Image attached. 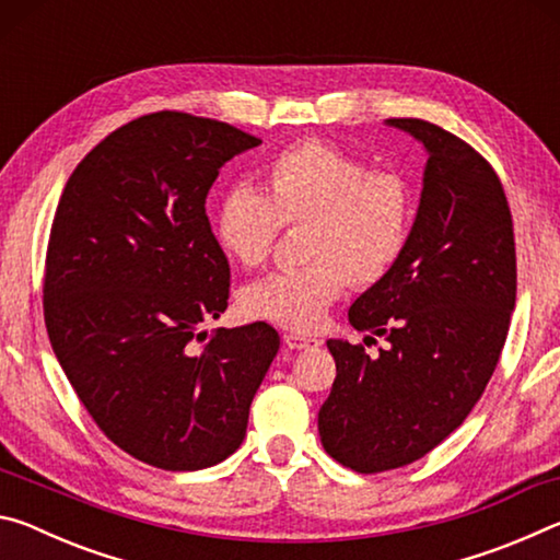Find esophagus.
Masks as SVG:
<instances>
[{
    "mask_svg": "<svg viewBox=\"0 0 560 560\" xmlns=\"http://www.w3.org/2000/svg\"><path fill=\"white\" fill-rule=\"evenodd\" d=\"M283 340H287V346H289L291 350H306V348L320 346L318 338H314V336H303V334H287V336H283Z\"/></svg>",
    "mask_w": 560,
    "mask_h": 560,
    "instance_id": "esophagus-1",
    "label": "esophagus"
}]
</instances>
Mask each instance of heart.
<instances>
[{
    "label": "heart",
    "mask_w": 560,
    "mask_h": 560,
    "mask_svg": "<svg viewBox=\"0 0 560 560\" xmlns=\"http://www.w3.org/2000/svg\"><path fill=\"white\" fill-rule=\"evenodd\" d=\"M417 197L402 175L368 167L334 145L306 140L271 160L259 192L236 187L214 214L222 252L244 269L269 259L281 226L303 230V269L277 271L242 291L267 324L314 330L346 291L383 281L410 244Z\"/></svg>",
    "instance_id": "1"
}]
</instances>
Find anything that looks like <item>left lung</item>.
I'll use <instances>...</instances> for the list:
<instances>
[{
  "label": "left lung",
  "instance_id": "1",
  "mask_svg": "<svg viewBox=\"0 0 560 560\" xmlns=\"http://www.w3.org/2000/svg\"><path fill=\"white\" fill-rule=\"evenodd\" d=\"M428 165L402 259L348 311L365 340L330 338L336 381L318 410L324 450L375 474L432 452L467 420L499 363L516 303L514 224L499 177L477 150L420 118H390Z\"/></svg>",
  "mask_w": 560,
  "mask_h": 560
}]
</instances>
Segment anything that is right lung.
Instances as JSON below:
<instances>
[{
    "label": "right lung",
    "mask_w": 560,
    "mask_h": 560,
    "mask_svg": "<svg viewBox=\"0 0 560 560\" xmlns=\"http://www.w3.org/2000/svg\"><path fill=\"white\" fill-rule=\"evenodd\" d=\"M261 145L230 122L160 110L113 130L56 207L44 320L79 400L122 452L195 471L240 450L279 350L264 320L200 326L230 299L205 200L220 167Z\"/></svg>",
    "instance_id": "right-lung-1"
}]
</instances>
